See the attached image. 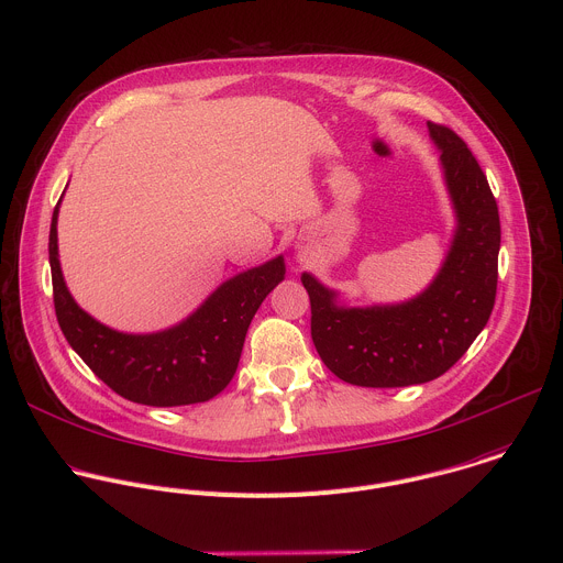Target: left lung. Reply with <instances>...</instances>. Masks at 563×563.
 <instances>
[{"mask_svg":"<svg viewBox=\"0 0 563 563\" xmlns=\"http://www.w3.org/2000/svg\"><path fill=\"white\" fill-rule=\"evenodd\" d=\"M455 207L457 231L433 284L398 306L339 308L336 295L303 273L310 332L321 361L361 387H405L442 376L486 325L497 292L499 213L466 143L429 121Z\"/></svg>","mask_w":563,"mask_h":563,"instance_id":"1","label":"left lung"}]
</instances>
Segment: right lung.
I'll return each mask as SVG.
<instances>
[{"instance_id": "add662e5", "label": "right lung", "mask_w": 563, "mask_h": 563, "mask_svg": "<svg viewBox=\"0 0 563 563\" xmlns=\"http://www.w3.org/2000/svg\"><path fill=\"white\" fill-rule=\"evenodd\" d=\"M57 213L51 224V271L57 321L73 350L119 396L178 407L205 402L233 378L246 330L266 295L284 279V257L224 282L187 321L156 334H123L84 312L70 297L57 251Z\"/></svg>"}]
</instances>
